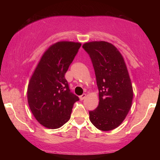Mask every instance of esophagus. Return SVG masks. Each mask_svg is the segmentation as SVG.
<instances>
[{"label": "esophagus", "instance_id": "34e87169", "mask_svg": "<svg viewBox=\"0 0 160 160\" xmlns=\"http://www.w3.org/2000/svg\"><path fill=\"white\" fill-rule=\"evenodd\" d=\"M85 97H86V94H83L81 96H80V100H83L85 98Z\"/></svg>", "mask_w": 160, "mask_h": 160}]
</instances>
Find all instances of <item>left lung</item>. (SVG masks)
<instances>
[{"label": "left lung", "instance_id": "1", "mask_svg": "<svg viewBox=\"0 0 160 160\" xmlns=\"http://www.w3.org/2000/svg\"><path fill=\"white\" fill-rule=\"evenodd\" d=\"M82 48L92 63L99 90V105L90 111V120L100 131L117 128L131 107L133 92L122 55L111 43L91 42Z\"/></svg>", "mask_w": 160, "mask_h": 160}]
</instances>
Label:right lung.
Masks as SVG:
<instances>
[{
    "label": "right lung",
    "instance_id": "obj_1",
    "mask_svg": "<svg viewBox=\"0 0 160 160\" xmlns=\"http://www.w3.org/2000/svg\"><path fill=\"white\" fill-rule=\"evenodd\" d=\"M81 44L58 42L43 54L29 80L28 101L32 113L40 124L58 128L70 118L78 97L71 92L65 78Z\"/></svg>",
    "mask_w": 160,
    "mask_h": 160
}]
</instances>
